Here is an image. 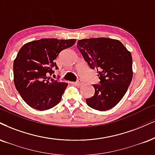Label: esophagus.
Segmentation results:
<instances>
[{
  "instance_id": "34e87169",
  "label": "esophagus",
  "mask_w": 155,
  "mask_h": 155,
  "mask_svg": "<svg viewBox=\"0 0 155 155\" xmlns=\"http://www.w3.org/2000/svg\"><path fill=\"white\" fill-rule=\"evenodd\" d=\"M73 83L76 85H81L82 84H83V81H82L81 79H78V81L74 82V83Z\"/></svg>"
}]
</instances>
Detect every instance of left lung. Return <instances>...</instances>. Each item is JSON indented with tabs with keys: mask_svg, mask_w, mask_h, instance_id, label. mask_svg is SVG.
<instances>
[{
	"mask_svg": "<svg viewBox=\"0 0 155 155\" xmlns=\"http://www.w3.org/2000/svg\"><path fill=\"white\" fill-rule=\"evenodd\" d=\"M78 49L92 69H97L100 84L93 85L95 94L87 106L98 110L112 108L127 93L133 77L130 51L117 39L92 38L79 40Z\"/></svg>",
	"mask_w": 155,
	"mask_h": 155,
	"instance_id": "obj_1",
	"label": "left lung"
}]
</instances>
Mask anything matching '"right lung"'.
<instances>
[{"mask_svg":"<svg viewBox=\"0 0 155 155\" xmlns=\"http://www.w3.org/2000/svg\"><path fill=\"white\" fill-rule=\"evenodd\" d=\"M76 39H41L25 44L13 62L16 88L25 102L36 110H45L60 102L68 84L51 78L58 69L55 60Z\"/></svg>","mask_w":155,"mask_h":155,"instance_id":"right-lung-1","label":"right lung"}]
</instances>
